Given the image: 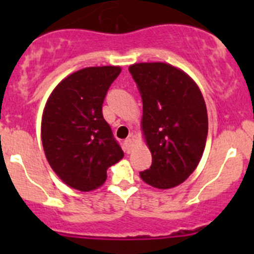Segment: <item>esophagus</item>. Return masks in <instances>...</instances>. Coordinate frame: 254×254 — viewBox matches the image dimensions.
I'll return each mask as SVG.
<instances>
[{
	"mask_svg": "<svg viewBox=\"0 0 254 254\" xmlns=\"http://www.w3.org/2000/svg\"><path fill=\"white\" fill-rule=\"evenodd\" d=\"M131 148H132V140L130 139V137H127V139L124 140V151L127 153H130Z\"/></svg>",
	"mask_w": 254,
	"mask_h": 254,
	"instance_id": "34e87169",
	"label": "esophagus"
}]
</instances>
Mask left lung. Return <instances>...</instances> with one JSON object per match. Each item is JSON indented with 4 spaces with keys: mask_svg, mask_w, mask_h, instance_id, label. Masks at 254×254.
Returning <instances> with one entry per match:
<instances>
[{
    "mask_svg": "<svg viewBox=\"0 0 254 254\" xmlns=\"http://www.w3.org/2000/svg\"><path fill=\"white\" fill-rule=\"evenodd\" d=\"M142 99V130L152 153L145 183L168 189L183 183L203 156L207 112L200 89L188 75L168 64L129 67Z\"/></svg>",
    "mask_w": 254,
    "mask_h": 254,
    "instance_id": "8db88e82",
    "label": "left lung"
}]
</instances>
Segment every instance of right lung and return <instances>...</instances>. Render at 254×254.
Returning <instances> with one entry per match:
<instances>
[{
  "label": "right lung",
  "instance_id": "1",
  "mask_svg": "<svg viewBox=\"0 0 254 254\" xmlns=\"http://www.w3.org/2000/svg\"><path fill=\"white\" fill-rule=\"evenodd\" d=\"M120 71L117 66L76 71L54 89L43 113L42 141L49 165L81 191L101 187L109 166L124 156L102 113Z\"/></svg>",
  "mask_w": 254,
  "mask_h": 254
}]
</instances>
